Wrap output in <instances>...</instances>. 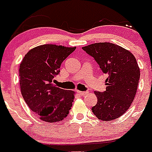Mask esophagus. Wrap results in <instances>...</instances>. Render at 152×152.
<instances>
[{"label": "esophagus", "instance_id": "1", "mask_svg": "<svg viewBox=\"0 0 152 152\" xmlns=\"http://www.w3.org/2000/svg\"><path fill=\"white\" fill-rule=\"evenodd\" d=\"M77 92H78L80 95H83H83H88V91H78Z\"/></svg>", "mask_w": 152, "mask_h": 152}]
</instances>
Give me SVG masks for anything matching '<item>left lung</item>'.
Returning a JSON list of instances; mask_svg holds the SVG:
<instances>
[{"label":"left lung","instance_id":"left-lung-1","mask_svg":"<svg viewBox=\"0 0 152 152\" xmlns=\"http://www.w3.org/2000/svg\"><path fill=\"white\" fill-rule=\"evenodd\" d=\"M107 75L106 91H95L97 104L91 110L99 119L115 120L129 110L137 94L140 72L136 57L130 51L110 42L83 46Z\"/></svg>","mask_w":152,"mask_h":152}]
</instances>
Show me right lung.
I'll list each match as a JSON object with an SVG mask.
<instances>
[{
  "label": "right lung",
  "instance_id": "right-lung-1",
  "mask_svg": "<svg viewBox=\"0 0 152 152\" xmlns=\"http://www.w3.org/2000/svg\"><path fill=\"white\" fill-rule=\"evenodd\" d=\"M76 50L53 44L36 46L27 53L20 65L21 94L27 106L46 122H58L68 116L75 98L73 91L53 84L64 60Z\"/></svg>",
  "mask_w": 152,
  "mask_h": 152
}]
</instances>
